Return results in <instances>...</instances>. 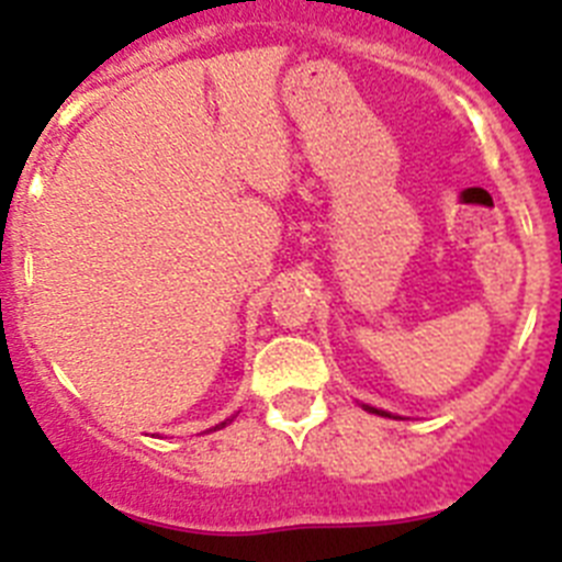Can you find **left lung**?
<instances>
[{"label": "left lung", "instance_id": "left-lung-1", "mask_svg": "<svg viewBox=\"0 0 562 562\" xmlns=\"http://www.w3.org/2000/svg\"><path fill=\"white\" fill-rule=\"evenodd\" d=\"M369 411H374V414H382V411H376V408H369Z\"/></svg>", "mask_w": 562, "mask_h": 562}]
</instances>
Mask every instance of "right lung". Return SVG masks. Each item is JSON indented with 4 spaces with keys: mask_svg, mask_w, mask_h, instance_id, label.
I'll list each match as a JSON object with an SVG mask.
<instances>
[{
    "mask_svg": "<svg viewBox=\"0 0 562 562\" xmlns=\"http://www.w3.org/2000/svg\"><path fill=\"white\" fill-rule=\"evenodd\" d=\"M222 425H225V422H222Z\"/></svg>",
    "mask_w": 562,
    "mask_h": 562,
    "instance_id": "add662e5",
    "label": "right lung"
}]
</instances>
